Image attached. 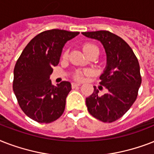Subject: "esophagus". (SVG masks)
Masks as SVG:
<instances>
[{
    "label": "esophagus",
    "instance_id": "34e87169",
    "mask_svg": "<svg viewBox=\"0 0 154 154\" xmlns=\"http://www.w3.org/2000/svg\"><path fill=\"white\" fill-rule=\"evenodd\" d=\"M81 85L79 84V83H75V82H73V83H72V88H75V87H78L80 86Z\"/></svg>",
    "mask_w": 154,
    "mask_h": 154
}]
</instances>
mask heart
I'll list each match as a JSON object with an SVG mask.
<instances>
[{
	"instance_id": "obj_1",
	"label": "heart",
	"mask_w": 154,
	"mask_h": 154,
	"mask_svg": "<svg viewBox=\"0 0 154 154\" xmlns=\"http://www.w3.org/2000/svg\"><path fill=\"white\" fill-rule=\"evenodd\" d=\"M82 49H83L84 53H85V55H87V54H89L90 52L94 51V50H98V48H97V46H96L95 45L91 44V43H86V44L83 45V46H82ZM67 55H68L67 52H65V54H64V56H65V57H66ZM75 78L77 80L82 79V72H77V73L75 74Z\"/></svg>"
}]
</instances>
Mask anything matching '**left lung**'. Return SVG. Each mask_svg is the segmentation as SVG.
<instances>
[{
	"mask_svg": "<svg viewBox=\"0 0 154 154\" xmlns=\"http://www.w3.org/2000/svg\"><path fill=\"white\" fill-rule=\"evenodd\" d=\"M82 33L99 41L106 53V66L100 76V84L108 92L101 96L94 86L93 94L85 99L88 111L103 122H115L130 109L137 97L141 84L137 58L124 40L109 31Z\"/></svg>",
	"mask_w": 154,
	"mask_h": 154,
	"instance_id": "8db88e82",
	"label": "left lung"
}]
</instances>
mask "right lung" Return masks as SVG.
Segmentation results:
<instances>
[{
	"label": "right lung",
	"mask_w": 154,
	"mask_h": 154,
	"mask_svg": "<svg viewBox=\"0 0 154 154\" xmlns=\"http://www.w3.org/2000/svg\"><path fill=\"white\" fill-rule=\"evenodd\" d=\"M79 33L61 29L41 32L18 58L13 71V91L20 109L35 122L50 123L62 115L71 84L62 82L54 86L49 77L65 43Z\"/></svg>",
	"instance_id": "1"
}]
</instances>
